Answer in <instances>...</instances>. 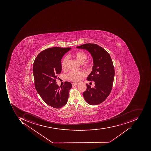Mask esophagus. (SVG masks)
<instances>
[{"mask_svg":"<svg viewBox=\"0 0 151 151\" xmlns=\"http://www.w3.org/2000/svg\"><path fill=\"white\" fill-rule=\"evenodd\" d=\"M72 86H76V85H78V83H72Z\"/></svg>","mask_w":151,"mask_h":151,"instance_id":"1","label":"esophagus"}]
</instances>
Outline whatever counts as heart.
<instances>
[{"instance_id":"heart-1","label":"heart","mask_w":151,"mask_h":151,"mask_svg":"<svg viewBox=\"0 0 151 151\" xmlns=\"http://www.w3.org/2000/svg\"><path fill=\"white\" fill-rule=\"evenodd\" d=\"M73 57L80 63H83L85 61L88 57L87 54L82 51L76 52L73 54ZM68 63V58L66 57L63 58L61 63L62 68L63 70H65L67 68ZM82 66L84 68L89 69L91 68V65L89 63H86L82 64ZM84 75H85L84 73L81 71H78V72L71 71L68 74L67 78L69 80L73 82H78Z\"/></svg>"}]
</instances>
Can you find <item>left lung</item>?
I'll return each instance as SVG.
<instances>
[{"instance_id": "obj_1", "label": "left lung", "mask_w": 151, "mask_h": 151, "mask_svg": "<svg viewBox=\"0 0 151 151\" xmlns=\"http://www.w3.org/2000/svg\"><path fill=\"white\" fill-rule=\"evenodd\" d=\"M77 47L87 50L93 61V71L87 80L94 81L95 87L91 88L86 84L84 98L89 104H99L108 98L112 89L115 70L111 58L104 48L94 43H86Z\"/></svg>"}]
</instances>
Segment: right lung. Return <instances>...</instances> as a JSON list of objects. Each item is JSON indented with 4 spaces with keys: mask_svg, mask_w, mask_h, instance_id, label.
<instances>
[{
    "mask_svg": "<svg viewBox=\"0 0 151 151\" xmlns=\"http://www.w3.org/2000/svg\"><path fill=\"white\" fill-rule=\"evenodd\" d=\"M71 47H53L45 49L37 55L33 65L36 89L45 103L52 108L60 109L67 103L70 82L62 87L56 84L58 74L61 72V60Z\"/></svg>",
    "mask_w": 151,
    "mask_h": 151,
    "instance_id": "add662e5",
    "label": "right lung"
}]
</instances>
